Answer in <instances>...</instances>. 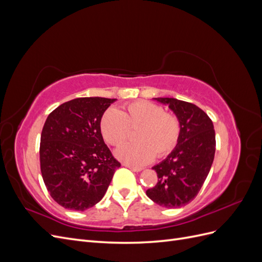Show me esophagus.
<instances>
[{"label": "esophagus", "mask_w": 262, "mask_h": 262, "mask_svg": "<svg viewBox=\"0 0 262 262\" xmlns=\"http://www.w3.org/2000/svg\"><path fill=\"white\" fill-rule=\"evenodd\" d=\"M122 165H123V166H125V167L130 168V169H131V170H133V171H141V170H142V168H141V167H136V166H133V165L128 164V163H122Z\"/></svg>", "instance_id": "34e87169"}]
</instances>
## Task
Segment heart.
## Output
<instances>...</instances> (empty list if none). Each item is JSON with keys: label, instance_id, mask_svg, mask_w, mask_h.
<instances>
[{"label": "heart", "instance_id": "b5f03b06", "mask_svg": "<svg viewBox=\"0 0 262 262\" xmlns=\"http://www.w3.org/2000/svg\"><path fill=\"white\" fill-rule=\"evenodd\" d=\"M134 138L117 149V156L134 166H141L163 158L176 148L181 124L176 115L165 112L155 102L137 100L123 106L122 110L109 108L101 116L100 132L108 144L117 146L128 138L130 128H137Z\"/></svg>", "mask_w": 262, "mask_h": 262}]
</instances>
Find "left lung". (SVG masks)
<instances>
[{"label": "left lung", "instance_id": "obj_1", "mask_svg": "<svg viewBox=\"0 0 262 262\" xmlns=\"http://www.w3.org/2000/svg\"><path fill=\"white\" fill-rule=\"evenodd\" d=\"M178 117L181 133L176 148L154 166L157 182L146 195L165 208H180L199 193L215 154V131L210 117L191 102L156 98Z\"/></svg>", "mask_w": 262, "mask_h": 262}]
</instances>
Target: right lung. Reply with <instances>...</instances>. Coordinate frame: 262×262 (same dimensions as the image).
Returning a JSON list of instances; mask_svg holds the SVG:
<instances>
[{"instance_id": "right-lung-1", "label": "right lung", "mask_w": 262, "mask_h": 262, "mask_svg": "<svg viewBox=\"0 0 262 262\" xmlns=\"http://www.w3.org/2000/svg\"><path fill=\"white\" fill-rule=\"evenodd\" d=\"M115 98L81 97L55 108L40 138V169L52 199L85 211L105 195L121 166L105 144L100 119Z\"/></svg>"}]
</instances>
